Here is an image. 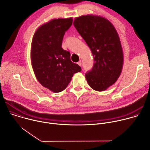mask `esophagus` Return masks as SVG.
Instances as JSON below:
<instances>
[{
  "label": "esophagus",
  "instance_id": "obj_1",
  "mask_svg": "<svg viewBox=\"0 0 150 150\" xmlns=\"http://www.w3.org/2000/svg\"><path fill=\"white\" fill-rule=\"evenodd\" d=\"M77 64L78 65H79V66H80V67H81V65H82V63H81V61H79L78 63H77Z\"/></svg>",
  "mask_w": 150,
  "mask_h": 150
}]
</instances>
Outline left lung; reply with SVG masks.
<instances>
[{
  "label": "left lung",
  "mask_w": 150,
  "mask_h": 150,
  "mask_svg": "<svg viewBox=\"0 0 150 150\" xmlns=\"http://www.w3.org/2000/svg\"><path fill=\"white\" fill-rule=\"evenodd\" d=\"M74 27L90 48L94 63L85 78L93 90L103 91L114 84L120 75L123 54L116 30L100 16L87 15L74 19Z\"/></svg>",
  "instance_id": "8db88e82"
}]
</instances>
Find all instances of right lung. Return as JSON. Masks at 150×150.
Masks as SVG:
<instances>
[{
    "label": "right lung",
    "mask_w": 150,
    "mask_h": 150,
    "mask_svg": "<svg viewBox=\"0 0 150 150\" xmlns=\"http://www.w3.org/2000/svg\"><path fill=\"white\" fill-rule=\"evenodd\" d=\"M72 18L53 19L35 32L31 43V60L36 78L41 85L53 93L65 90L74 74L81 71L71 60V54L62 47L65 32Z\"/></svg>",
    "instance_id": "1"
}]
</instances>
